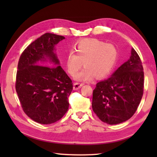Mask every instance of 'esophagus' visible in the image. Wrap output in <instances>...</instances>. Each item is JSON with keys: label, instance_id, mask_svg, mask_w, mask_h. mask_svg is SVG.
Here are the masks:
<instances>
[{"label": "esophagus", "instance_id": "esophagus-1", "mask_svg": "<svg viewBox=\"0 0 157 157\" xmlns=\"http://www.w3.org/2000/svg\"><path fill=\"white\" fill-rule=\"evenodd\" d=\"M84 83H79V82H75V83L73 84V89L74 90H78L82 86H83Z\"/></svg>", "mask_w": 157, "mask_h": 157}]
</instances>
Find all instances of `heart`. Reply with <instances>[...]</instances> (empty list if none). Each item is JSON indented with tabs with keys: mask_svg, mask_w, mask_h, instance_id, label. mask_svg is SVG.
I'll list each match as a JSON object with an SVG mask.
<instances>
[{
	"mask_svg": "<svg viewBox=\"0 0 157 157\" xmlns=\"http://www.w3.org/2000/svg\"><path fill=\"white\" fill-rule=\"evenodd\" d=\"M118 58L117 48L112 44L96 39H85L77 42L73 50L69 52L66 58L68 73L75 75L84 64V68L75 76L79 81L91 79L95 75L103 78L112 72Z\"/></svg>",
	"mask_w": 157,
	"mask_h": 157,
	"instance_id": "obj_1",
	"label": "heart"
}]
</instances>
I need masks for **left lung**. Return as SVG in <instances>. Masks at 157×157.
I'll list each match as a JSON object with an SVG mask.
<instances>
[{"mask_svg":"<svg viewBox=\"0 0 157 157\" xmlns=\"http://www.w3.org/2000/svg\"><path fill=\"white\" fill-rule=\"evenodd\" d=\"M131 55L110 78L97 83L93 92V110L104 123L116 124L127 121L136 112L141 100L143 67L134 48Z\"/></svg>","mask_w":157,"mask_h":157,"instance_id":"left-lung-1","label":"left lung"}]
</instances>
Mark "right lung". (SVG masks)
<instances>
[{"instance_id":"add662e5","label":"right lung","mask_w":157,"mask_h":157,"mask_svg":"<svg viewBox=\"0 0 157 157\" xmlns=\"http://www.w3.org/2000/svg\"><path fill=\"white\" fill-rule=\"evenodd\" d=\"M64 39L44 34L23 50L18 60L16 91L23 111L38 123H54L68 109L72 80L54 53L55 45Z\"/></svg>"}]
</instances>
